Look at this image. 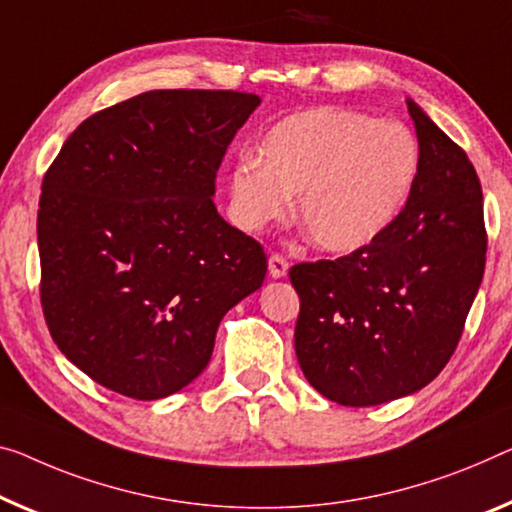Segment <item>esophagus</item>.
<instances>
[{"instance_id":"34e87169","label":"esophagus","mask_w":512,"mask_h":512,"mask_svg":"<svg viewBox=\"0 0 512 512\" xmlns=\"http://www.w3.org/2000/svg\"><path fill=\"white\" fill-rule=\"evenodd\" d=\"M270 274L274 279H281V277H286V272H288V261L286 258H283L281 254H272L270 256Z\"/></svg>"}]
</instances>
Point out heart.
<instances>
[{
    "label": "heart",
    "instance_id": "b5f03b06",
    "mask_svg": "<svg viewBox=\"0 0 512 512\" xmlns=\"http://www.w3.org/2000/svg\"><path fill=\"white\" fill-rule=\"evenodd\" d=\"M419 141L398 121L343 107H311L265 132L256 157L229 176V210L245 231L286 217L290 194L313 245L352 254L380 240L410 201Z\"/></svg>",
    "mask_w": 512,
    "mask_h": 512
}]
</instances>
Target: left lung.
<instances>
[{"instance_id": "1", "label": "left lung", "mask_w": 512, "mask_h": 512, "mask_svg": "<svg viewBox=\"0 0 512 512\" xmlns=\"http://www.w3.org/2000/svg\"><path fill=\"white\" fill-rule=\"evenodd\" d=\"M421 171L398 222L336 261L290 267L295 355L313 389L345 407L426 387L458 348L485 272L481 180L467 153L407 100Z\"/></svg>"}]
</instances>
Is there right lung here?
I'll use <instances>...</instances> for the list:
<instances>
[{"instance_id":"1","label":"right lung","mask_w":512,"mask_h":512,"mask_svg":"<svg viewBox=\"0 0 512 512\" xmlns=\"http://www.w3.org/2000/svg\"><path fill=\"white\" fill-rule=\"evenodd\" d=\"M261 98L146 91L77 125L38 201L41 306L57 348L135 400L187 387L224 313L263 286L261 242L212 203L226 148Z\"/></svg>"}]
</instances>
